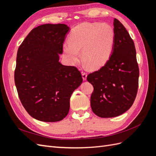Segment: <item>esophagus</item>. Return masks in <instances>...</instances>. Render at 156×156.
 I'll list each match as a JSON object with an SVG mask.
<instances>
[{"label": "esophagus", "mask_w": 156, "mask_h": 156, "mask_svg": "<svg viewBox=\"0 0 156 156\" xmlns=\"http://www.w3.org/2000/svg\"><path fill=\"white\" fill-rule=\"evenodd\" d=\"M81 74H82V77H83V79L84 80V81H85V80L87 79V74L86 72H81Z\"/></svg>", "instance_id": "1"}]
</instances>
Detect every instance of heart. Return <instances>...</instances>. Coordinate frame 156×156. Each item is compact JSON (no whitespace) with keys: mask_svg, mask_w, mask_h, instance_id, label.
<instances>
[{"mask_svg":"<svg viewBox=\"0 0 156 156\" xmlns=\"http://www.w3.org/2000/svg\"><path fill=\"white\" fill-rule=\"evenodd\" d=\"M115 34L107 23H83L75 27L63 45L66 58L71 64L79 60L81 51L83 62L92 70L100 69L109 60L115 44Z\"/></svg>","mask_w":156,"mask_h":156,"instance_id":"heart-1","label":"heart"}]
</instances>
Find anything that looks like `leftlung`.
Returning a JSON list of instances; mask_svg holds the SVG:
<instances>
[{
    "instance_id": "1",
    "label": "left lung",
    "mask_w": 156,
    "mask_h": 156,
    "mask_svg": "<svg viewBox=\"0 0 156 156\" xmlns=\"http://www.w3.org/2000/svg\"><path fill=\"white\" fill-rule=\"evenodd\" d=\"M115 44L107 62L88 74L94 87L90 98L93 112L101 118L123 114L132 106L137 93L139 69L133 40L124 25L114 20Z\"/></svg>"
}]
</instances>
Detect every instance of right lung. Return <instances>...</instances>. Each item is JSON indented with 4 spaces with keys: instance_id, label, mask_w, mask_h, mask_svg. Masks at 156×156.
Wrapping results in <instances>:
<instances>
[{
    "instance_id": "obj_1",
    "label": "right lung",
    "mask_w": 156,
    "mask_h": 156,
    "mask_svg": "<svg viewBox=\"0 0 156 156\" xmlns=\"http://www.w3.org/2000/svg\"><path fill=\"white\" fill-rule=\"evenodd\" d=\"M69 30L64 24L38 26L18 49L14 73L18 96L27 112L37 120L64 119L71 96L83 82L77 68L58 61Z\"/></svg>"
}]
</instances>
